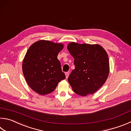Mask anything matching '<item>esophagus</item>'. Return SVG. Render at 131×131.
Here are the masks:
<instances>
[{"label":"esophagus","instance_id":"esophagus-1","mask_svg":"<svg viewBox=\"0 0 131 131\" xmlns=\"http://www.w3.org/2000/svg\"><path fill=\"white\" fill-rule=\"evenodd\" d=\"M65 76H66V78H68V77H69V73L68 72L65 73Z\"/></svg>","mask_w":131,"mask_h":131}]
</instances>
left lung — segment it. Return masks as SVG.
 Wrapping results in <instances>:
<instances>
[{
	"label": "left lung",
	"mask_w": 131,
	"mask_h": 131,
	"mask_svg": "<svg viewBox=\"0 0 131 131\" xmlns=\"http://www.w3.org/2000/svg\"><path fill=\"white\" fill-rule=\"evenodd\" d=\"M68 49L74 58L75 69L68 78L73 90L82 96L94 93L109 75V62L106 51L99 45L75 42L70 43Z\"/></svg>",
	"instance_id": "1"
}]
</instances>
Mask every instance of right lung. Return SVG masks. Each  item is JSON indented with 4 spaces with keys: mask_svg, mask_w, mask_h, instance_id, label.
<instances>
[{
    "mask_svg": "<svg viewBox=\"0 0 131 131\" xmlns=\"http://www.w3.org/2000/svg\"><path fill=\"white\" fill-rule=\"evenodd\" d=\"M63 48L62 43L41 40L27 50L22 63L23 75L28 86L37 93H50L65 78L57 58Z\"/></svg>",
    "mask_w": 131,
    "mask_h": 131,
    "instance_id": "obj_1",
    "label": "right lung"
}]
</instances>
